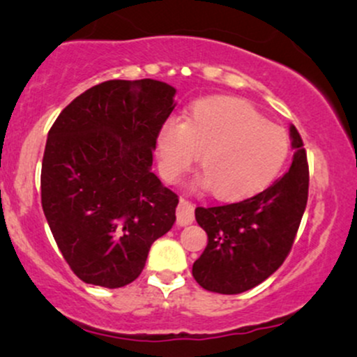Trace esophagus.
I'll return each mask as SVG.
<instances>
[{"label":"esophagus","mask_w":357,"mask_h":357,"mask_svg":"<svg viewBox=\"0 0 357 357\" xmlns=\"http://www.w3.org/2000/svg\"><path fill=\"white\" fill-rule=\"evenodd\" d=\"M176 216H178V225H181V227L191 225L195 221V206H192V203L181 198L178 210H176Z\"/></svg>","instance_id":"esophagus-1"}]
</instances>
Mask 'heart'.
I'll list each match as a JSON object with an SVG mask.
<instances>
[{"mask_svg":"<svg viewBox=\"0 0 357 357\" xmlns=\"http://www.w3.org/2000/svg\"><path fill=\"white\" fill-rule=\"evenodd\" d=\"M155 153L167 181H178L199 154L203 183L218 199L233 202L275 181L289 155V139L248 102L211 97L196 102L183 124L165 122Z\"/></svg>","mask_w":357,"mask_h":357,"instance_id":"b5f03b06","label":"heart"}]
</instances>
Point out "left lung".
<instances>
[{
  "instance_id": "1",
  "label": "left lung",
  "mask_w": 357,
  "mask_h": 357,
  "mask_svg": "<svg viewBox=\"0 0 357 357\" xmlns=\"http://www.w3.org/2000/svg\"><path fill=\"white\" fill-rule=\"evenodd\" d=\"M294 159L287 173L252 198L195 211L208 245L192 277L210 292L241 294L284 264L296 240L309 196V166L301 134L290 126Z\"/></svg>"
}]
</instances>
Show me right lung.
<instances>
[{
    "label": "right lung",
    "instance_id": "add662e5",
    "mask_svg": "<svg viewBox=\"0 0 357 357\" xmlns=\"http://www.w3.org/2000/svg\"><path fill=\"white\" fill-rule=\"evenodd\" d=\"M174 93L153 79L107 80L53 122L42 206L61 255L85 284L119 289L134 282L151 245L173 228L178 195L151 166Z\"/></svg>",
    "mask_w": 357,
    "mask_h": 357
}]
</instances>
